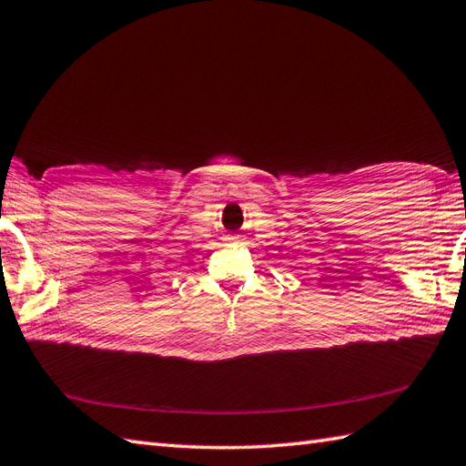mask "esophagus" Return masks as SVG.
I'll return each instance as SVG.
<instances>
[{"label":"esophagus","instance_id":"esophagus-1","mask_svg":"<svg viewBox=\"0 0 466 466\" xmlns=\"http://www.w3.org/2000/svg\"><path fill=\"white\" fill-rule=\"evenodd\" d=\"M228 240H236V238H234V236H232V238H228Z\"/></svg>","mask_w":466,"mask_h":466}]
</instances>
